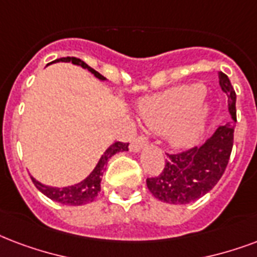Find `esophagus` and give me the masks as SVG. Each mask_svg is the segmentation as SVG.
<instances>
[{
	"label": "esophagus",
	"mask_w": 257,
	"mask_h": 257,
	"mask_svg": "<svg viewBox=\"0 0 257 257\" xmlns=\"http://www.w3.org/2000/svg\"><path fill=\"white\" fill-rule=\"evenodd\" d=\"M147 146V139L146 137H137L135 142H132V144L129 146V148H131V151L132 152H139V151H142V148H144V147Z\"/></svg>",
	"instance_id": "obj_1"
}]
</instances>
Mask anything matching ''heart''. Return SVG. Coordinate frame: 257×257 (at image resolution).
<instances>
[{
    "label": "heart",
    "instance_id": "obj_1",
    "mask_svg": "<svg viewBox=\"0 0 257 257\" xmlns=\"http://www.w3.org/2000/svg\"><path fill=\"white\" fill-rule=\"evenodd\" d=\"M209 113L205 86L199 83L170 89L140 106L143 122L155 132L167 131L170 143L182 150L198 142Z\"/></svg>",
    "mask_w": 257,
    "mask_h": 257
}]
</instances>
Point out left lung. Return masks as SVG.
<instances>
[{
  "mask_svg": "<svg viewBox=\"0 0 257 257\" xmlns=\"http://www.w3.org/2000/svg\"><path fill=\"white\" fill-rule=\"evenodd\" d=\"M220 86L228 97V110L236 121V93L229 78L218 72ZM230 125L218 126L202 146L176 155H167L159 176L148 178L147 187L155 198L172 205H185L209 193L220 181L228 166L233 147Z\"/></svg>",
  "mask_w": 257,
  "mask_h": 257,
  "instance_id": "left-lung-1",
  "label": "left lung"
}]
</instances>
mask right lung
I'll return each instance as SVG.
<instances>
[{"instance_id": "1", "label": "right lung", "mask_w": 257, "mask_h": 257, "mask_svg": "<svg viewBox=\"0 0 257 257\" xmlns=\"http://www.w3.org/2000/svg\"><path fill=\"white\" fill-rule=\"evenodd\" d=\"M56 62H66V63H72L75 66H79L82 68H86L87 71L91 72L97 79L99 81H106V78H103L99 72L89 67L87 64L78 58H60L54 60L52 63ZM128 146L126 143L115 142L113 143L109 148H107L103 155L101 156V159L98 160L97 166L94 167V170L90 172L89 175L86 176L85 179L81 182H78L75 185L64 186V187H54V186H47L36 181L32 176V181L35 183L37 189L40 190L46 197L55 201V202L62 203V205H68V206H81V205H86V203L93 202L94 199L97 198L98 193L101 191V181H102L103 171L106 167L107 160L110 159L111 156L122 151H128Z\"/></svg>"}]
</instances>
